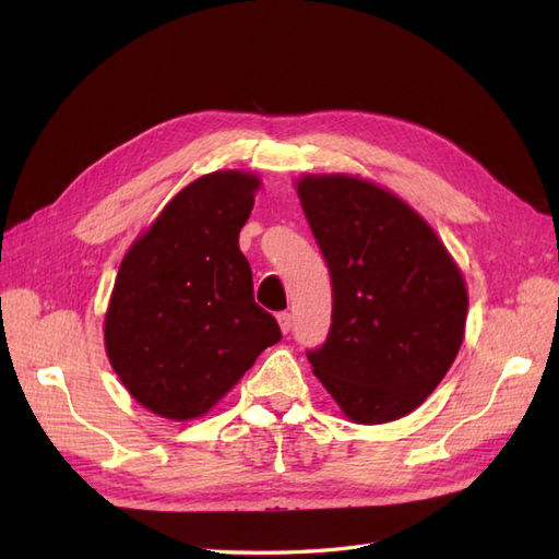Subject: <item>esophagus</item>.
Instances as JSON below:
<instances>
[{"label":"esophagus","mask_w":559,"mask_h":559,"mask_svg":"<svg viewBox=\"0 0 559 559\" xmlns=\"http://www.w3.org/2000/svg\"><path fill=\"white\" fill-rule=\"evenodd\" d=\"M277 321H280V329H282L284 335L292 331V314H289V312H280V314H277Z\"/></svg>","instance_id":"1"}]
</instances>
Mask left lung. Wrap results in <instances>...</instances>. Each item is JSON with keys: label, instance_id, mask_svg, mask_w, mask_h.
Returning <instances> with one entry per match:
<instances>
[{"label": "left lung", "instance_id": "8db88e82", "mask_svg": "<svg viewBox=\"0 0 559 559\" xmlns=\"http://www.w3.org/2000/svg\"><path fill=\"white\" fill-rule=\"evenodd\" d=\"M302 212L333 292L314 376L347 417L382 425L415 411L462 347L466 286L425 218L364 179L306 177Z\"/></svg>", "mask_w": 559, "mask_h": 559}]
</instances>
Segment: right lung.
Masks as SVG:
<instances>
[{"label":"right lung","instance_id":"obj_1","mask_svg":"<svg viewBox=\"0 0 559 559\" xmlns=\"http://www.w3.org/2000/svg\"><path fill=\"white\" fill-rule=\"evenodd\" d=\"M259 179L200 177L173 198L118 267L105 341L116 376L167 419L205 415L259 354L277 319L253 300L240 228Z\"/></svg>","mask_w":559,"mask_h":559}]
</instances>
